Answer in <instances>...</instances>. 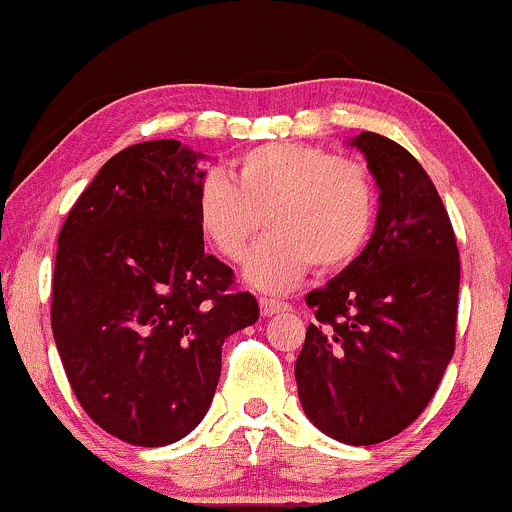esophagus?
I'll list each match as a JSON object with an SVG mask.
<instances>
[{
  "instance_id": "1",
  "label": "esophagus",
  "mask_w": 512,
  "mask_h": 512,
  "mask_svg": "<svg viewBox=\"0 0 512 512\" xmlns=\"http://www.w3.org/2000/svg\"><path fill=\"white\" fill-rule=\"evenodd\" d=\"M286 308H288V303L276 301V298H261V313H263V316H273V313L286 311Z\"/></svg>"
}]
</instances>
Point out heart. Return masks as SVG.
<instances>
[{
  "label": "heart",
  "mask_w": 512,
  "mask_h": 512,
  "mask_svg": "<svg viewBox=\"0 0 512 512\" xmlns=\"http://www.w3.org/2000/svg\"><path fill=\"white\" fill-rule=\"evenodd\" d=\"M376 184L363 161L331 156L298 141H273L241 154L224 174L196 189V221L211 249L244 261L266 221L246 278L263 291H286L308 266L341 268L361 254L376 221Z\"/></svg>",
  "instance_id": "heart-1"
}]
</instances>
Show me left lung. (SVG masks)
I'll list each match as a JSON object with an SVG mask.
<instances>
[{"instance_id": "1", "label": "left lung", "mask_w": 512, "mask_h": 512, "mask_svg": "<svg viewBox=\"0 0 512 512\" xmlns=\"http://www.w3.org/2000/svg\"><path fill=\"white\" fill-rule=\"evenodd\" d=\"M381 189L361 256L306 296L316 323L296 358L308 421L376 445L426 411L455 351L460 261L453 224L416 156L388 136L353 139Z\"/></svg>"}]
</instances>
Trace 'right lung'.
<instances>
[{"instance_id":"obj_1","label":"right lung","mask_w":512,"mask_h":512,"mask_svg":"<svg viewBox=\"0 0 512 512\" xmlns=\"http://www.w3.org/2000/svg\"><path fill=\"white\" fill-rule=\"evenodd\" d=\"M201 154L141 141L111 156L59 231L52 331L86 416L124 443L159 448L201 423L221 346L258 321L196 221Z\"/></svg>"}]
</instances>
